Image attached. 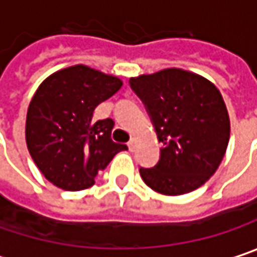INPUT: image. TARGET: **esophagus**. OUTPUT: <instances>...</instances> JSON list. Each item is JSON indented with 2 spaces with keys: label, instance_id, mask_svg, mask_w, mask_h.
<instances>
[{
  "label": "esophagus",
  "instance_id": "obj_1",
  "mask_svg": "<svg viewBox=\"0 0 257 257\" xmlns=\"http://www.w3.org/2000/svg\"><path fill=\"white\" fill-rule=\"evenodd\" d=\"M128 147L131 152H135V147H137V140H134V138H132V140H131V141L128 143Z\"/></svg>",
  "mask_w": 257,
  "mask_h": 257
}]
</instances>
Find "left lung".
Returning a JSON list of instances; mask_svg holds the SVG:
<instances>
[{
	"mask_svg": "<svg viewBox=\"0 0 257 257\" xmlns=\"http://www.w3.org/2000/svg\"><path fill=\"white\" fill-rule=\"evenodd\" d=\"M129 85L162 143L159 162L140 168L143 181L165 196L197 190L216 172L229 141V116L219 89L182 69L131 78Z\"/></svg>",
	"mask_w": 257,
	"mask_h": 257,
	"instance_id": "left-lung-1",
	"label": "left lung"
}]
</instances>
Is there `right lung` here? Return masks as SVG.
Instances as JSON below:
<instances>
[{
	"mask_svg": "<svg viewBox=\"0 0 257 257\" xmlns=\"http://www.w3.org/2000/svg\"><path fill=\"white\" fill-rule=\"evenodd\" d=\"M122 86L116 76L83 64L59 70L39 85L28 108L26 144L38 169L66 191H81L125 144L111 140L114 122L94 120L95 107Z\"/></svg>",
	"mask_w": 257,
	"mask_h": 257,
	"instance_id": "right-lung-1",
	"label": "right lung"
}]
</instances>
